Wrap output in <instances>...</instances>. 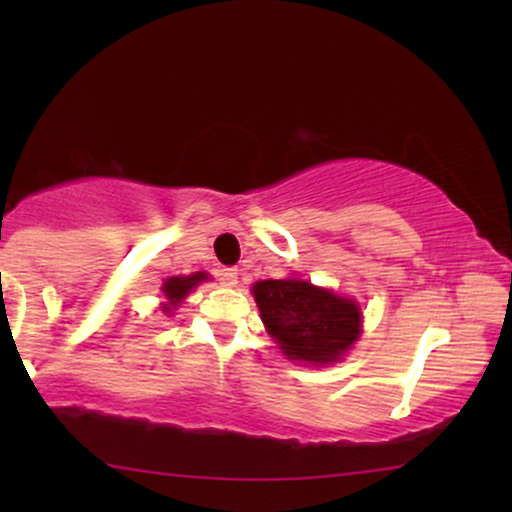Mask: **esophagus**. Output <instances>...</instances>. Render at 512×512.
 <instances>
[{
  "instance_id": "obj_1",
  "label": "esophagus",
  "mask_w": 512,
  "mask_h": 512,
  "mask_svg": "<svg viewBox=\"0 0 512 512\" xmlns=\"http://www.w3.org/2000/svg\"><path fill=\"white\" fill-rule=\"evenodd\" d=\"M237 277H240V270H237V268H223V270H219V282L223 286H235L237 284Z\"/></svg>"
}]
</instances>
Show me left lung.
Instances as JSON below:
<instances>
[{"label": "left lung", "mask_w": 512, "mask_h": 512, "mask_svg": "<svg viewBox=\"0 0 512 512\" xmlns=\"http://www.w3.org/2000/svg\"><path fill=\"white\" fill-rule=\"evenodd\" d=\"M251 291L265 328L293 361L326 366L359 340L361 310L352 298L305 279H265Z\"/></svg>", "instance_id": "left-lung-1"}]
</instances>
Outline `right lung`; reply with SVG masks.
I'll return each mask as SVG.
<instances>
[{
    "mask_svg": "<svg viewBox=\"0 0 512 512\" xmlns=\"http://www.w3.org/2000/svg\"><path fill=\"white\" fill-rule=\"evenodd\" d=\"M205 279H209L207 272H195V275H188V277H170L165 279L163 282V296H165V303H163V312L170 317L172 310H177L181 300H184L188 293H191L195 286H198L200 282H205Z\"/></svg>",
    "mask_w": 512,
    "mask_h": 512,
    "instance_id": "right-lung-1",
    "label": "right lung"
}]
</instances>
